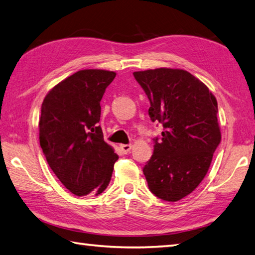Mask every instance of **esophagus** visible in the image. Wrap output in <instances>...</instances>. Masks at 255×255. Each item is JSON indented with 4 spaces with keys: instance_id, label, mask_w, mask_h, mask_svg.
Masks as SVG:
<instances>
[{
    "instance_id": "34e87169",
    "label": "esophagus",
    "mask_w": 255,
    "mask_h": 255,
    "mask_svg": "<svg viewBox=\"0 0 255 255\" xmlns=\"http://www.w3.org/2000/svg\"><path fill=\"white\" fill-rule=\"evenodd\" d=\"M119 147H121V149H122V151H123L124 153H128L129 151L131 150L132 145L131 144H121V145H119Z\"/></svg>"
}]
</instances>
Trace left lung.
I'll use <instances>...</instances> for the list:
<instances>
[{
    "label": "left lung",
    "mask_w": 255,
    "mask_h": 255,
    "mask_svg": "<svg viewBox=\"0 0 255 255\" xmlns=\"http://www.w3.org/2000/svg\"><path fill=\"white\" fill-rule=\"evenodd\" d=\"M133 77L150 101V119L163 126L143 174L156 197L177 202L204 180L220 143L217 100L182 69L145 70Z\"/></svg>",
    "instance_id": "obj_1"
}]
</instances>
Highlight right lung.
I'll return each instance as SVG.
<instances>
[{
	"label": "right lung",
	"mask_w": 255,
	"mask_h": 255,
	"mask_svg": "<svg viewBox=\"0 0 255 255\" xmlns=\"http://www.w3.org/2000/svg\"><path fill=\"white\" fill-rule=\"evenodd\" d=\"M115 77L106 70H80L52 88L42 102L40 147L50 169L77 196L104 192L118 160L99 126L100 103Z\"/></svg>",
	"instance_id": "right-lung-1"
}]
</instances>
